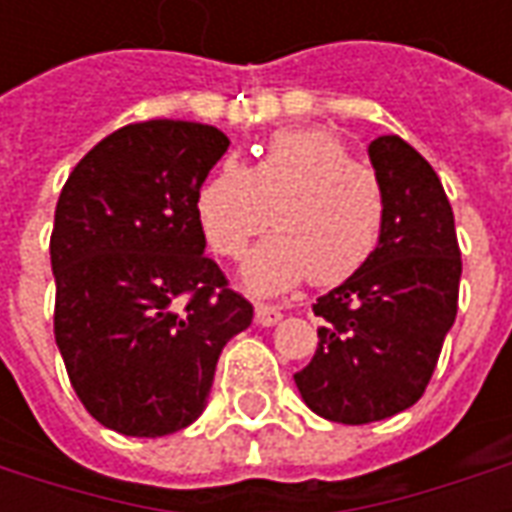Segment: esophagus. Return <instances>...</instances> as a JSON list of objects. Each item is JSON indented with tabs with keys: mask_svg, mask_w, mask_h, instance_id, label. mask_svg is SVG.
Listing matches in <instances>:
<instances>
[{
	"mask_svg": "<svg viewBox=\"0 0 512 512\" xmlns=\"http://www.w3.org/2000/svg\"><path fill=\"white\" fill-rule=\"evenodd\" d=\"M282 318L279 307H271V304H257L255 307V323L257 326H274Z\"/></svg>",
	"mask_w": 512,
	"mask_h": 512,
	"instance_id": "obj_1",
	"label": "esophagus"
}]
</instances>
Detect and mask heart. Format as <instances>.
<instances>
[{"label": "heart", "mask_w": 512, "mask_h": 512, "mask_svg": "<svg viewBox=\"0 0 512 512\" xmlns=\"http://www.w3.org/2000/svg\"><path fill=\"white\" fill-rule=\"evenodd\" d=\"M384 189L373 169L323 128H290L268 139L255 167L227 158L197 191V222L219 257H246L241 279L271 296L310 277L337 285L376 252L384 230Z\"/></svg>", "instance_id": "heart-1"}]
</instances>
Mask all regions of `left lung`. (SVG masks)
I'll return each mask as SVG.
<instances>
[{"mask_svg": "<svg viewBox=\"0 0 512 512\" xmlns=\"http://www.w3.org/2000/svg\"><path fill=\"white\" fill-rule=\"evenodd\" d=\"M384 189L376 252L312 304L323 318L312 362L293 381L323 419L367 425L414 406L458 312L461 249L439 175L400 136L367 147Z\"/></svg>", "mask_w": 512, "mask_h": 512, "instance_id": "1", "label": "left lung"}]
</instances>
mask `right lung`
<instances>
[{
  "label": "right lung",
  "instance_id": "1",
  "mask_svg": "<svg viewBox=\"0 0 512 512\" xmlns=\"http://www.w3.org/2000/svg\"><path fill=\"white\" fill-rule=\"evenodd\" d=\"M227 147L202 123H131L62 186L49 246L54 337L84 408L123 436L191 425L222 348L252 323L197 222V191Z\"/></svg>",
  "mask_w": 512,
  "mask_h": 512
}]
</instances>
